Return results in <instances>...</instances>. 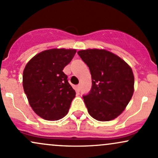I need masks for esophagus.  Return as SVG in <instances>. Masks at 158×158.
Instances as JSON below:
<instances>
[{
    "instance_id": "esophagus-1",
    "label": "esophagus",
    "mask_w": 158,
    "mask_h": 158,
    "mask_svg": "<svg viewBox=\"0 0 158 158\" xmlns=\"http://www.w3.org/2000/svg\"><path fill=\"white\" fill-rule=\"evenodd\" d=\"M80 87H81L80 84L77 85V91H79V90H80Z\"/></svg>"
}]
</instances>
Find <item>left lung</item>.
<instances>
[{"mask_svg": "<svg viewBox=\"0 0 158 158\" xmlns=\"http://www.w3.org/2000/svg\"><path fill=\"white\" fill-rule=\"evenodd\" d=\"M77 53L91 74V90L83 97L88 113L102 122L117 118L126 109L135 90L131 68L118 56L104 49H87Z\"/></svg>", "mask_w": 158, "mask_h": 158, "instance_id": "1", "label": "left lung"}]
</instances>
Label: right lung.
Returning <instances> with one entry per match:
<instances>
[{"label":"right lung","instance_id":"add662e5","mask_svg":"<svg viewBox=\"0 0 158 158\" xmlns=\"http://www.w3.org/2000/svg\"><path fill=\"white\" fill-rule=\"evenodd\" d=\"M75 49L53 48L39 52L27 62L23 88L34 112L46 120H58L68 113L76 92L63 69L72 60Z\"/></svg>","mask_w":158,"mask_h":158}]
</instances>
